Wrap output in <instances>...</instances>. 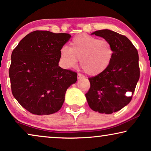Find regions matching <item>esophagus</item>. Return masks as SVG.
Listing matches in <instances>:
<instances>
[{"instance_id": "esophagus-1", "label": "esophagus", "mask_w": 151, "mask_h": 151, "mask_svg": "<svg viewBox=\"0 0 151 151\" xmlns=\"http://www.w3.org/2000/svg\"><path fill=\"white\" fill-rule=\"evenodd\" d=\"M78 79H82V78H84V76L81 73H78Z\"/></svg>"}]
</instances>
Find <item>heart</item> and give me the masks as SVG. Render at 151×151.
I'll use <instances>...</instances> for the list:
<instances>
[{
    "label": "heart",
    "instance_id": "b5f03b06",
    "mask_svg": "<svg viewBox=\"0 0 151 151\" xmlns=\"http://www.w3.org/2000/svg\"><path fill=\"white\" fill-rule=\"evenodd\" d=\"M114 50L106 40L81 34L74 37L67 47L60 49V58L65 68L76 67L78 60L82 69L90 76H97L106 71L112 62Z\"/></svg>",
    "mask_w": 151,
    "mask_h": 151
}]
</instances>
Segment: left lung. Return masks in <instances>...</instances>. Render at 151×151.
<instances>
[{"label": "left lung", "mask_w": 151, "mask_h": 151, "mask_svg": "<svg viewBox=\"0 0 151 151\" xmlns=\"http://www.w3.org/2000/svg\"><path fill=\"white\" fill-rule=\"evenodd\" d=\"M92 34L110 42L114 55L106 71L88 78L91 86L85 96L93 111L111 114L132 100L139 78V55L137 49L125 36L109 29L96 31ZM128 92L130 96H127Z\"/></svg>", "instance_id": "1"}]
</instances>
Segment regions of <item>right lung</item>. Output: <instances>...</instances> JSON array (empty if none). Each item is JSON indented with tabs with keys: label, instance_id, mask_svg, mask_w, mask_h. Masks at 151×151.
Instances as JSON below:
<instances>
[{
	"label": "right lung",
	"instance_id": "obj_1",
	"mask_svg": "<svg viewBox=\"0 0 151 151\" xmlns=\"http://www.w3.org/2000/svg\"><path fill=\"white\" fill-rule=\"evenodd\" d=\"M69 34L34 31L24 37L12 53L9 70L12 92L29 112L50 115L58 111L77 73L58 66L60 49Z\"/></svg>",
	"mask_w": 151,
	"mask_h": 151
}]
</instances>
